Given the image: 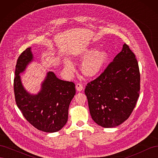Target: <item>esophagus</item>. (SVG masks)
Instances as JSON below:
<instances>
[{
  "mask_svg": "<svg viewBox=\"0 0 158 158\" xmlns=\"http://www.w3.org/2000/svg\"><path fill=\"white\" fill-rule=\"evenodd\" d=\"M76 89H77L78 92H81L83 89V85L81 83H77L76 85Z\"/></svg>",
  "mask_w": 158,
  "mask_h": 158,
  "instance_id": "34e87169",
  "label": "esophagus"
}]
</instances>
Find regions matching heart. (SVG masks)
Returning a JSON list of instances; mask_svg holds the SVG:
<instances>
[{
  "mask_svg": "<svg viewBox=\"0 0 158 158\" xmlns=\"http://www.w3.org/2000/svg\"><path fill=\"white\" fill-rule=\"evenodd\" d=\"M81 58L85 59L82 65L83 73L89 77L98 74L106 65L108 54L105 51H96L95 49H90L84 51L81 55ZM65 67L68 70H73L74 68L73 63L70 60L65 61Z\"/></svg>",
  "mask_w": 158,
  "mask_h": 158,
  "instance_id": "1",
  "label": "heart"
}]
</instances>
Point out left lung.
<instances>
[{
	"instance_id": "left-lung-1",
	"label": "left lung",
	"mask_w": 158,
	"mask_h": 158,
	"mask_svg": "<svg viewBox=\"0 0 158 158\" xmlns=\"http://www.w3.org/2000/svg\"><path fill=\"white\" fill-rule=\"evenodd\" d=\"M140 74L135 55L125 44L85 94L93 120L104 128L121 125L130 117L139 97Z\"/></svg>"
}]
</instances>
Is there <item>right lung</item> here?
I'll use <instances>...</instances> for the list:
<instances>
[{"mask_svg":"<svg viewBox=\"0 0 158 158\" xmlns=\"http://www.w3.org/2000/svg\"><path fill=\"white\" fill-rule=\"evenodd\" d=\"M33 60L31 48L19 56L14 78L16 103L22 114L32 126L46 132L60 131L68 121L69 107L76 94L75 84L59 79L49 72L37 95H31L23 88L20 74Z\"/></svg>","mask_w":158,"mask_h":158,"instance_id":"right-lung-1","label":"right lung"}]
</instances>
